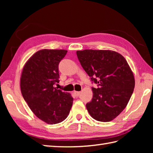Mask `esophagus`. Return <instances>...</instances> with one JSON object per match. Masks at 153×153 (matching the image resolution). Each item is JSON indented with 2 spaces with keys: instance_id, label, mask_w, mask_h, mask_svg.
Instances as JSON below:
<instances>
[{
  "instance_id": "obj_1",
  "label": "esophagus",
  "mask_w": 153,
  "mask_h": 153,
  "mask_svg": "<svg viewBox=\"0 0 153 153\" xmlns=\"http://www.w3.org/2000/svg\"><path fill=\"white\" fill-rule=\"evenodd\" d=\"M74 93V94L75 95V96H76V97H78L79 95H80V91H74L73 92Z\"/></svg>"
}]
</instances>
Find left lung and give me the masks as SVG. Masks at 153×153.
<instances>
[{"label":"left lung","mask_w":153,"mask_h":153,"mask_svg":"<svg viewBox=\"0 0 153 153\" xmlns=\"http://www.w3.org/2000/svg\"><path fill=\"white\" fill-rule=\"evenodd\" d=\"M81 65L98 85L87 103L89 114L97 121L116 118L126 107L135 87L133 71L125 58L110 50L77 51Z\"/></svg>","instance_id":"1"}]
</instances>
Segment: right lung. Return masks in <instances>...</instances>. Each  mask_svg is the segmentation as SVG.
I'll return each mask as SVG.
<instances>
[{
	"mask_svg": "<svg viewBox=\"0 0 153 153\" xmlns=\"http://www.w3.org/2000/svg\"><path fill=\"white\" fill-rule=\"evenodd\" d=\"M67 52L62 49L40 50L29 58L22 70V96L34 114L48 124L64 121L73 104L70 93L53 87L59 83L58 64Z\"/></svg>",
	"mask_w": 153,
	"mask_h": 153,
	"instance_id": "1",
	"label": "right lung"
}]
</instances>
